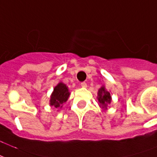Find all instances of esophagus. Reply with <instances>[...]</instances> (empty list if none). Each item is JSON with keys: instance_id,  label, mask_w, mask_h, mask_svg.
Masks as SVG:
<instances>
[{"instance_id": "34e87169", "label": "esophagus", "mask_w": 157, "mask_h": 157, "mask_svg": "<svg viewBox=\"0 0 157 157\" xmlns=\"http://www.w3.org/2000/svg\"><path fill=\"white\" fill-rule=\"evenodd\" d=\"M81 86H82V87H86V86H87V85H86V82H82V83H81Z\"/></svg>"}]
</instances>
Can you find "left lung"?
I'll use <instances>...</instances> for the list:
<instances>
[{
    "label": "left lung",
    "instance_id": "obj_1",
    "mask_svg": "<svg viewBox=\"0 0 157 157\" xmlns=\"http://www.w3.org/2000/svg\"><path fill=\"white\" fill-rule=\"evenodd\" d=\"M98 100L99 103H100L99 105H100V107H102V109H107L108 105L110 104V102L112 101L110 92H108L106 90L105 86H103L98 90Z\"/></svg>",
    "mask_w": 157,
    "mask_h": 157
}]
</instances>
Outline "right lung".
<instances>
[{"mask_svg":"<svg viewBox=\"0 0 157 157\" xmlns=\"http://www.w3.org/2000/svg\"><path fill=\"white\" fill-rule=\"evenodd\" d=\"M70 92L68 86H66L63 82H59L52 92L49 100V105L54 106L56 109H60L63 104L68 100Z\"/></svg>","mask_w":157,"mask_h":157,"instance_id":"add662e5","label":"right lung"}]
</instances>
